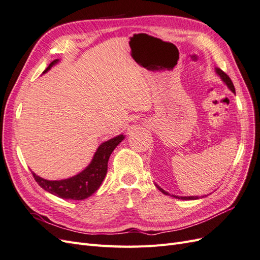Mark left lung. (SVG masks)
I'll return each instance as SVG.
<instances>
[{"mask_svg":"<svg viewBox=\"0 0 260 260\" xmlns=\"http://www.w3.org/2000/svg\"><path fill=\"white\" fill-rule=\"evenodd\" d=\"M216 72H217V74L220 76V78H221V79L225 82V84L229 86V89L233 92V93H235V89H234V85H233V82H232V80L230 79V77L228 76L224 72H222L221 69H219V68H216ZM157 187H158V190L161 192V193H164V194H168L166 191H164L161 187H159L158 185H156ZM174 196V198H176V199H179V200H198L199 198L198 196H175V195H172Z\"/></svg>","mask_w":260,"mask_h":260,"instance_id":"1","label":"left lung"}]
</instances>
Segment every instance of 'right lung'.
<instances>
[{"label": "right lung", "instance_id": "add662e5", "mask_svg": "<svg viewBox=\"0 0 260 260\" xmlns=\"http://www.w3.org/2000/svg\"><path fill=\"white\" fill-rule=\"evenodd\" d=\"M58 59L53 60L49 67L46 68L43 74L56 64ZM124 139L122 135L118 136L114 139H111L106 142L102 143L98 151L95 152L91 164L82 172L78 174L75 177H72L65 180L59 181H50L43 178L38 177L32 172L35 180L42 188L49 193L58 196L60 199L81 201L88 199L98 188L101 186L102 182L107 174V164L109 156L115 149V147L119 144Z\"/></svg>", "mask_w": 260, "mask_h": 260}]
</instances>
